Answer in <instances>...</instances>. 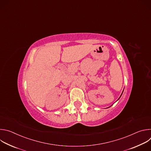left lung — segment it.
Instances as JSON below:
<instances>
[{
  "mask_svg": "<svg viewBox=\"0 0 151 151\" xmlns=\"http://www.w3.org/2000/svg\"><path fill=\"white\" fill-rule=\"evenodd\" d=\"M122 94H121V95H122ZM121 96H120V97H121Z\"/></svg>",
  "mask_w": 151,
  "mask_h": 151,
  "instance_id": "1",
  "label": "left lung"
}]
</instances>
